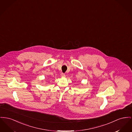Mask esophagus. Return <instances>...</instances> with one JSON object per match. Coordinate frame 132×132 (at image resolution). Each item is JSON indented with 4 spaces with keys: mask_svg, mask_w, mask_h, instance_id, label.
Here are the masks:
<instances>
[{
    "mask_svg": "<svg viewBox=\"0 0 132 132\" xmlns=\"http://www.w3.org/2000/svg\"><path fill=\"white\" fill-rule=\"evenodd\" d=\"M61 75L62 77H64V76H65V74L63 73H62L61 74Z\"/></svg>",
    "mask_w": 132,
    "mask_h": 132,
    "instance_id": "34e87169",
    "label": "esophagus"
}]
</instances>
